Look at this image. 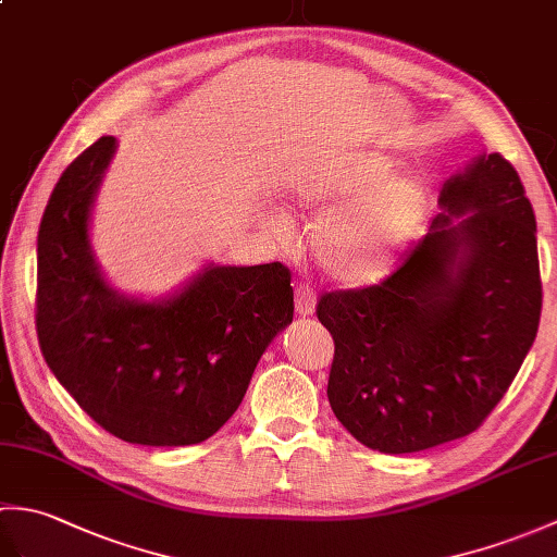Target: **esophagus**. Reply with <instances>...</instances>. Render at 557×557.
I'll use <instances>...</instances> for the list:
<instances>
[{"mask_svg":"<svg viewBox=\"0 0 557 557\" xmlns=\"http://www.w3.org/2000/svg\"><path fill=\"white\" fill-rule=\"evenodd\" d=\"M315 311V294L309 285L297 287V313L299 315H311Z\"/></svg>","mask_w":557,"mask_h":557,"instance_id":"34e87169","label":"esophagus"}]
</instances>
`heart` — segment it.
<instances>
[{
  "instance_id": "heart-1",
  "label": "heart",
  "mask_w": 557,
  "mask_h": 557,
  "mask_svg": "<svg viewBox=\"0 0 557 557\" xmlns=\"http://www.w3.org/2000/svg\"><path fill=\"white\" fill-rule=\"evenodd\" d=\"M393 162L375 152L351 156L335 170L304 176L294 203L327 210L313 224L318 263L335 280L363 285L387 275L425 215V191L411 176H393Z\"/></svg>"
}]
</instances>
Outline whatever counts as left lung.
I'll use <instances>...</instances> for the list:
<instances>
[{
    "mask_svg": "<svg viewBox=\"0 0 557 557\" xmlns=\"http://www.w3.org/2000/svg\"><path fill=\"white\" fill-rule=\"evenodd\" d=\"M443 212L381 285L327 292V399L366 447L419 453L486 421L534 345L536 218L500 152L447 180Z\"/></svg>",
    "mask_w": 557,
    "mask_h": 557,
    "instance_id": "obj_1",
    "label": "left lung"
}]
</instances>
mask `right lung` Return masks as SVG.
<instances>
[{
  "mask_svg": "<svg viewBox=\"0 0 557 557\" xmlns=\"http://www.w3.org/2000/svg\"><path fill=\"white\" fill-rule=\"evenodd\" d=\"M114 148V136H102L83 150L42 212L35 299L42 357L78 407L122 441L203 443L242 405L256 363L292 323V272L282 263H210L170 299L116 292L88 232Z\"/></svg>",
  "mask_w": 557,
  "mask_h": 557,
  "instance_id": "1",
  "label": "right lung"
}]
</instances>
